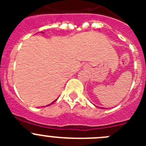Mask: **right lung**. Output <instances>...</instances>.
Instances as JSON below:
<instances>
[{"label":"right lung","instance_id":"add662e5","mask_svg":"<svg viewBox=\"0 0 146 146\" xmlns=\"http://www.w3.org/2000/svg\"><path fill=\"white\" fill-rule=\"evenodd\" d=\"M41 33H44V32H41ZM55 102V101H54V102H52L51 103V104H52V103H53V102ZM49 105H50V104H48V105H47V106H49Z\"/></svg>","mask_w":146,"mask_h":146}]
</instances>
